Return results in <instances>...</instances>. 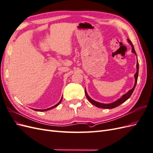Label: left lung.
Returning <instances> with one entry per match:
<instances>
[{"mask_svg": "<svg viewBox=\"0 0 153 153\" xmlns=\"http://www.w3.org/2000/svg\"><path fill=\"white\" fill-rule=\"evenodd\" d=\"M128 41L129 42V43L131 45V52L133 53H135L136 55H137V53L135 52V49H134V47L133 45L132 44V43L131 42V41L129 40V39H128ZM138 60L137 61V72L135 74V75H134V76H135V84H134V86L132 88V89L131 90H129L126 94H124L121 98L118 99L117 100H116L115 101H114V102L112 103H108V104H105V103H99V102H97V101L92 100L90 97L89 96V95L87 94V92L85 89V95H86V97L87 100H89V101L90 103H91L92 105H94V106H97V107L98 108H115L117 107V106H119L121 104H122L123 103H124V101H126L128 98H129V97H130L133 93V92L134 91V89H135V86L137 85V79H138Z\"/></svg>", "mask_w": 153, "mask_h": 153, "instance_id": "obj_1", "label": "left lung"}]
</instances>
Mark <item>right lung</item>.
Listing matches in <instances>:
<instances>
[{"instance_id": "right-lung-1", "label": "right lung", "mask_w": 153, "mask_h": 153, "mask_svg": "<svg viewBox=\"0 0 153 153\" xmlns=\"http://www.w3.org/2000/svg\"><path fill=\"white\" fill-rule=\"evenodd\" d=\"M62 98H61V100H60V101H59V102L57 104H56L55 105H54V106H52V107H50V108H47V109H44V110H39V109H33V110H35V111H39V112H43V111H47V110H50V109H52V108H55V107H56V106H57L60 103H61V101H62Z\"/></svg>"}]
</instances>
